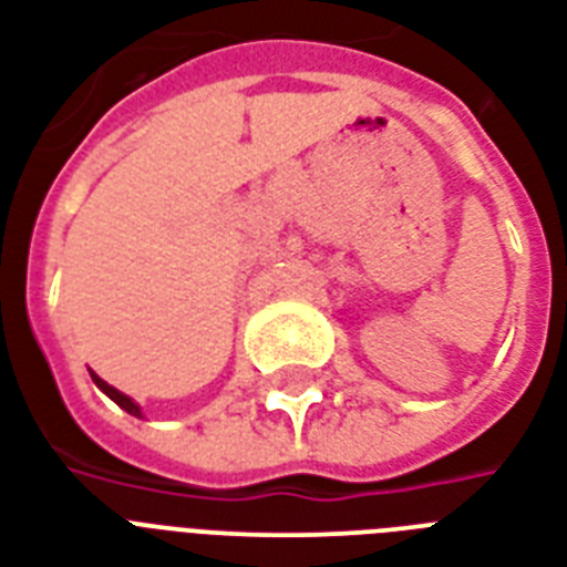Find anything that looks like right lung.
Instances as JSON below:
<instances>
[{
	"label": "right lung",
	"mask_w": 567,
	"mask_h": 567,
	"mask_svg": "<svg viewBox=\"0 0 567 567\" xmlns=\"http://www.w3.org/2000/svg\"><path fill=\"white\" fill-rule=\"evenodd\" d=\"M91 379H93V382H96V388H100L102 394H109L111 400H114V403L120 405V409H126L128 414H135V417H141V405H137L135 400H132V396H126V394H123V391H117V388H114V385H109L105 379H100L93 371H91Z\"/></svg>",
	"instance_id": "1"
}]
</instances>
